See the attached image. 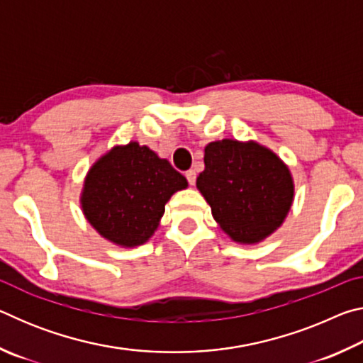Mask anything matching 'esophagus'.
Instances as JSON below:
<instances>
[{
	"instance_id": "esophagus-1",
	"label": "esophagus",
	"mask_w": 363,
	"mask_h": 363,
	"mask_svg": "<svg viewBox=\"0 0 363 363\" xmlns=\"http://www.w3.org/2000/svg\"><path fill=\"white\" fill-rule=\"evenodd\" d=\"M186 177H187V181H189L190 186H194L195 181H196V173H195V171L194 169L186 171Z\"/></svg>"
}]
</instances>
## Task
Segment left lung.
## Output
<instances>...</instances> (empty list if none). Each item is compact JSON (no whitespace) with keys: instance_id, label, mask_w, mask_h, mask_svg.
<instances>
[{"instance_id":"obj_1","label":"left lung","mask_w":363,"mask_h":363,"mask_svg":"<svg viewBox=\"0 0 363 363\" xmlns=\"http://www.w3.org/2000/svg\"><path fill=\"white\" fill-rule=\"evenodd\" d=\"M196 189L233 242L255 245L284 224L294 199L290 169L255 140H214L205 147Z\"/></svg>"}]
</instances>
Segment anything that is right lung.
Returning a JSON list of instances; mask_svg holds the SVG:
<instances>
[{"mask_svg": "<svg viewBox=\"0 0 363 363\" xmlns=\"http://www.w3.org/2000/svg\"><path fill=\"white\" fill-rule=\"evenodd\" d=\"M187 179L147 145H115L84 177L82 210L106 240L123 248L145 243L158 229L171 195Z\"/></svg>", "mask_w": 363, "mask_h": 363, "instance_id": "obj_1", "label": "right lung"}]
</instances>
